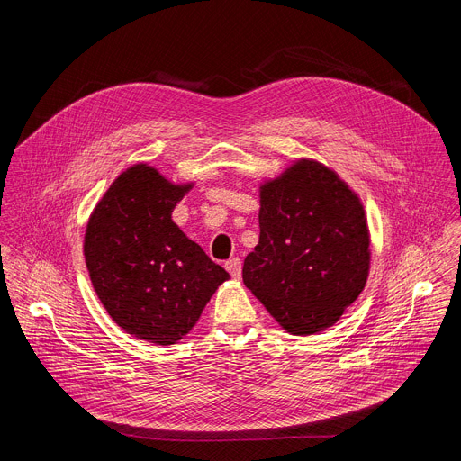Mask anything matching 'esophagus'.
Listing matches in <instances>:
<instances>
[{
	"label": "esophagus",
	"instance_id": "34e87169",
	"mask_svg": "<svg viewBox=\"0 0 461 461\" xmlns=\"http://www.w3.org/2000/svg\"><path fill=\"white\" fill-rule=\"evenodd\" d=\"M224 267H226V270L230 272L231 277L240 279V276H242V265H240V258H239V257H233V258L226 260Z\"/></svg>",
	"mask_w": 461,
	"mask_h": 461
}]
</instances>
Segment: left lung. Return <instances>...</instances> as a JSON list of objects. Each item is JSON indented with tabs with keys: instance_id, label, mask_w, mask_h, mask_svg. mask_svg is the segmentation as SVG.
Masks as SVG:
<instances>
[{
	"instance_id": "obj_1",
	"label": "left lung",
	"mask_w": 461,
	"mask_h": 461,
	"mask_svg": "<svg viewBox=\"0 0 461 461\" xmlns=\"http://www.w3.org/2000/svg\"><path fill=\"white\" fill-rule=\"evenodd\" d=\"M258 244L242 281L294 336L332 326L363 292L370 239L357 194L319 162L299 160L260 187Z\"/></svg>"
}]
</instances>
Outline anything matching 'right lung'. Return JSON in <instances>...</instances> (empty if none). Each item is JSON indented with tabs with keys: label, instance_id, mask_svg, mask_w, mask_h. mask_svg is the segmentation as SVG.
<instances>
[{
	"label": "right lung",
	"instance_id": "1",
	"mask_svg": "<svg viewBox=\"0 0 461 461\" xmlns=\"http://www.w3.org/2000/svg\"><path fill=\"white\" fill-rule=\"evenodd\" d=\"M189 189L137 164L111 184L86 231L89 277L107 313L131 336L157 345L182 339L230 279L171 221Z\"/></svg>",
	"mask_w": 461,
	"mask_h": 461
}]
</instances>
